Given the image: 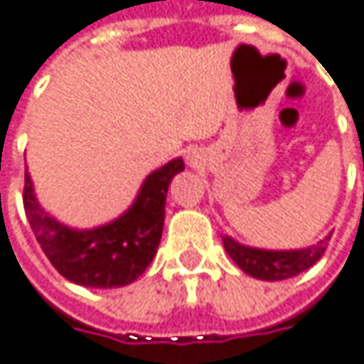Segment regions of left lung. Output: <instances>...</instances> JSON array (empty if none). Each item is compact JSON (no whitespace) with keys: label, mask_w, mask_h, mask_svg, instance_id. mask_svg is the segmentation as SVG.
<instances>
[{"label":"left lung","mask_w":364,"mask_h":364,"mask_svg":"<svg viewBox=\"0 0 364 364\" xmlns=\"http://www.w3.org/2000/svg\"><path fill=\"white\" fill-rule=\"evenodd\" d=\"M329 237L331 235H327L325 240L316 242V244L309 246V248L262 250L244 246V244L235 242L233 237L225 235L223 237V246L227 250V254L231 256V260L244 273H248L250 277L262 281H281L296 277L302 271L311 269L314 262L325 254Z\"/></svg>","instance_id":"obj_1"}]
</instances>
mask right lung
Masks as SVG:
<instances>
[{"instance_id":"obj_1","label":"right lung","mask_w":364,"mask_h":364,"mask_svg":"<svg viewBox=\"0 0 364 364\" xmlns=\"http://www.w3.org/2000/svg\"><path fill=\"white\" fill-rule=\"evenodd\" d=\"M183 168V158H175L149 173L133 204L118 218L93 229L68 227L46 213L26 173L22 198L26 218L62 277L95 289L122 287L137 279L154 260L164 227L166 191Z\"/></svg>"}]
</instances>
